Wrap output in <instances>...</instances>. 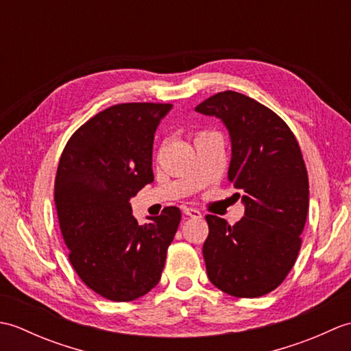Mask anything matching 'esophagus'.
Returning <instances> with one entry per match:
<instances>
[{
  "mask_svg": "<svg viewBox=\"0 0 351 351\" xmlns=\"http://www.w3.org/2000/svg\"><path fill=\"white\" fill-rule=\"evenodd\" d=\"M184 214L187 215V217H191V219L202 217V214H200V211L196 210V208H184Z\"/></svg>",
  "mask_w": 351,
  "mask_h": 351,
  "instance_id": "34e87169",
  "label": "esophagus"
}]
</instances>
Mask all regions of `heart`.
I'll list each match as a JSON object with an SVG mask.
<instances>
[{"mask_svg":"<svg viewBox=\"0 0 351 351\" xmlns=\"http://www.w3.org/2000/svg\"><path fill=\"white\" fill-rule=\"evenodd\" d=\"M208 134H213V132H200L197 137H202V136H208Z\"/></svg>","mask_w":351,"mask_h":351,"instance_id":"b5f03b06","label":"heart"}]
</instances>
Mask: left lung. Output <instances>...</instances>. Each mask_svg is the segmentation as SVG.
I'll list each match as a JSON object with an SVG mask.
<instances>
[{"mask_svg": "<svg viewBox=\"0 0 351 351\" xmlns=\"http://www.w3.org/2000/svg\"><path fill=\"white\" fill-rule=\"evenodd\" d=\"M195 110L228 128L232 145L228 180L241 190L245 208L234 226L205 215L208 279L234 297L268 294L287 278L302 245L309 181L300 146L274 111L238 92H220Z\"/></svg>", "mask_w": 351, "mask_h": 351, "instance_id": "obj_1", "label": "left lung"}]
</instances>
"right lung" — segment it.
<instances>
[{
	"instance_id": "add662e5",
	"label": "right lung",
	"mask_w": 351,
	"mask_h": 351,
	"mask_svg": "<svg viewBox=\"0 0 351 351\" xmlns=\"http://www.w3.org/2000/svg\"><path fill=\"white\" fill-rule=\"evenodd\" d=\"M170 104H117L73 132L57 167L54 200L80 279L113 302H131L160 282L181 211L164 208L138 225L130 199L154 181V134Z\"/></svg>"
}]
</instances>
